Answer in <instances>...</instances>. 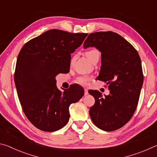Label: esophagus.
<instances>
[{
    "mask_svg": "<svg viewBox=\"0 0 157 157\" xmlns=\"http://www.w3.org/2000/svg\"><path fill=\"white\" fill-rule=\"evenodd\" d=\"M89 94V92H88V89H84V95H86Z\"/></svg>",
    "mask_w": 157,
    "mask_h": 157,
    "instance_id": "esophagus-1",
    "label": "esophagus"
}]
</instances>
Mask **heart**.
<instances>
[{
    "mask_svg": "<svg viewBox=\"0 0 157 157\" xmlns=\"http://www.w3.org/2000/svg\"><path fill=\"white\" fill-rule=\"evenodd\" d=\"M86 56L87 57V59H88L90 62H92L93 60L95 59V58L100 57V52L98 51V50H95V49L91 50H89V51L86 52ZM89 79H90L89 78H88V77L86 76L80 77V78H78V82L82 84H87L89 83Z\"/></svg>",
    "mask_w": 157,
    "mask_h": 157,
    "instance_id": "heart-1",
    "label": "heart"
}]
</instances>
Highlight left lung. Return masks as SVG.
Listing matches in <instances>:
<instances>
[{
    "mask_svg": "<svg viewBox=\"0 0 157 157\" xmlns=\"http://www.w3.org/2000/svg\"><path fill=\"white\" fill-rule=\"evenodd\" d=\"M83 47H95L101 52L97 79L106 82L109 90L105 97L97 90L89 91L95 98L90 117L98 128L114 131L131 119L137 107L143 83L139 55L123 36L110 31L90 34Z\"/></svg>",
    "mask_w": 157,
    "mask_h": 157,
    "instance_id": "8db88e82",
    "label": "left lung"
}]
</instances>
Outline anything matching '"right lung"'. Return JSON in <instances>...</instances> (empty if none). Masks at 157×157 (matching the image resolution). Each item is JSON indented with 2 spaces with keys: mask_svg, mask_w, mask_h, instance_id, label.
I'll use <instances>...</instances> for the list:
<instances>
[{
  "mask_svg": "<svg viewBox=\"0 0 157 157\" xmlns=\"http://www.w3.org/2000/svg\"><path fill=\"white\" fill-rule=\"evenodd\" d=\"M87 35L53 29L31 39L21 48L15 85L23 112L36 128L44 132L62 129L68 122L70 105L84 95V89L77 84L61 91L55 78L69 72L71 54Z\"/></svg>",
  "mask_w": 157,
  "mask_h": 157,
  "instance_id": "right-lung-1",
  "label": "right lung"
}]
</instances>
